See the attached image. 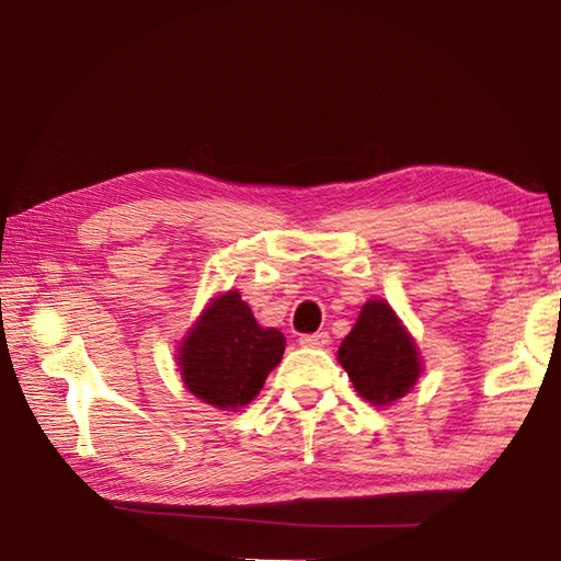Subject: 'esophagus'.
Wrapping results in <instances>:
<instances>
[{
  "instance_id": "34e87169",
  "label": "esophagus",
  "mask_w": 561,
  "mask_h": 561,
  "mask_svg": "<svg viewBox=\"0 0 561 561\" xmlns=\"http://www.w3.org/2000/svg\"><path fill=\"white\" fill-rule=\"evenodd\" d=\"M300 344L307 348H324L329 344L327 331H317V334H305L300 336Z\"/></svg>"
}]
</instances>
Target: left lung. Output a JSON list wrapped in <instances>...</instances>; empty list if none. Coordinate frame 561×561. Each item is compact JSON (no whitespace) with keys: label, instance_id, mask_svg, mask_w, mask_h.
I'll use <instances>...</instances> for the list:
<instances>
[{"label":"left lung","instance_id":"8db88e82","mask_svg":"<svg viewBox=\"0 0 561 561\" xmlns=\"http://www.w3.org/2000/svg\"><path fill=\"white\" fill-rule=\"evenodd\" d=\"M339 363L358 394L373 404H390L404 397L421 373L414 341L382 300L363 307L356 327L341 341Z\"/></svg>","mask_w":561,"mask_h":561}]
</instances>
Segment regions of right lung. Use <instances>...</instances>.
I'll use <instances>...</instances> for the list:
<instances>
[{
	"instance_id": "1",
	"label": "right lung",
	"mask_w": 561,
	"mask_h": 561,
	"mask_svg": "<svg viewBox=\"0 0 561 561\" xmlns=\"http://www.w3.org/2000/svg\"><path fill=\"white\" fill-rule=\"evenodd\" d=\"M278 329L256 324L237 290L210 302L181 346V377L203 402L220 409L249 404L283 358Z\"/></svg>"
}]
</instances>
